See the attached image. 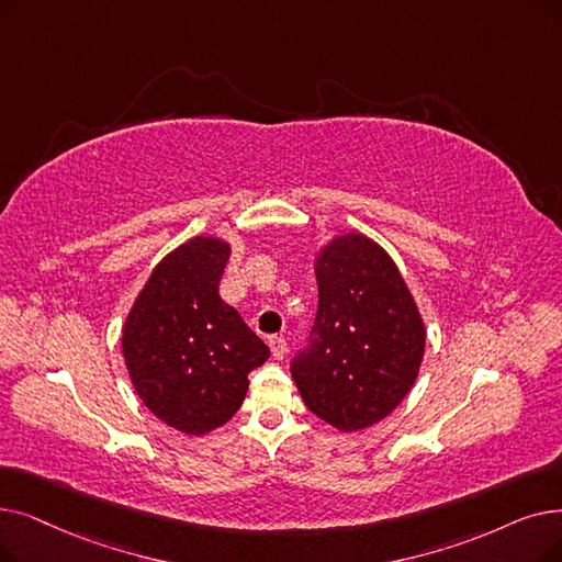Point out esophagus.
I'll list each match as a JSON object with an SVG mask.
<instances>
[{
    "mask_svg": "<svg viewBox=\"0 0 562 562\" xmlns=\"http://www.w3.org/2000/svg\"><path fill=\"white\" fill-rule=\"evenodd\" d=\"M268 347H271V353H273L276 360H282L286 356V341H284V337L273 335L271 339H268Z\"/></svg>",
    "mask_w": 562,
    "mask_h": 562,
    "instance_id": "1",
    "label": "esophagus"
}]
</instances>
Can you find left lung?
<instances>
[{"label": "left lung", "instance_id": "obj_1", "mask_svg": "<svg viewBox=\"0 0 562 562\" xmlns=\"http://www.w3.org/2000/svg\"><path fill=\"white\" fill-rule=\"evenodd\" d=\"M319 307L291 362L305 406L337 427H372L420 372L425 324L390 255L364 234L335 236L314 259Z\"/></svg>", "mask_w": 562, "mask_h": 562}]
</instances>
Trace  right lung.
<instances>
[{
    "label": "right lung",
    "instance_id": "right-lung-1",
    "mask_svg": "<svg viewBox=\"0 0 562 562\" xmlns=\"http://www.w3.org/2000/svg\"><path fill=\"white\" fill-rule=\"evenodd\" d=\"M229 243L194 236L169 252L137 294L121 335L135 393L158 420L190 436L225 425L248 374L271 356L221 299Z\"/></svg>",
    "mask_w": 562,
    "mask_h": 562
}]
</instances>
